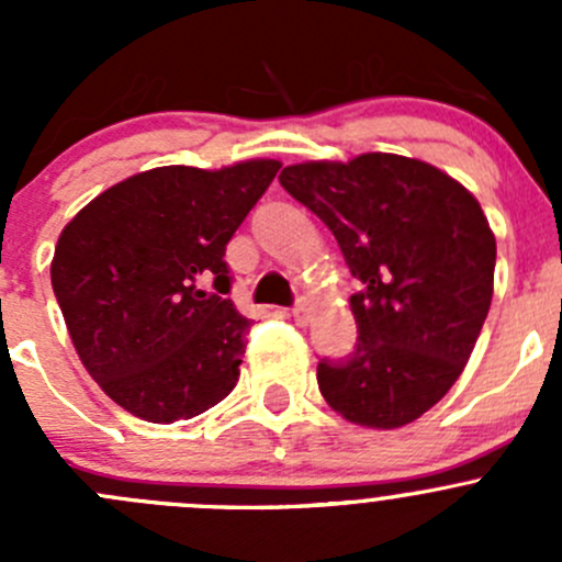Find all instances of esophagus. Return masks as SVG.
<instances>
[{
	"mask_svg": "<svg viewBox=\"0 0 562 562\" xmlns=\"http://www.w3.org/2000/svg\"><path fill=\"white\" fill-rule=\"evenodd\" d=\"M291 317L299 323V326H307V323H310V304L307 302H296V304H293Z\"/></svg>",
	"mask_w": 562,
	"mask_h": 562,
	"instance_id": "1",
	"label": "esophagus"
}]
</instances>
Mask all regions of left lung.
<instances>
[{"mask_svg":"<svg viewBox=\"0 0 562 562\" xmlns=\"http://www.w3.org/2000/svg\"><path fill=\"white\" fill-rule=\"evenodd\" d=\"M280 184L326 223L361 291L359 337L317 361V386L348 422L396 429L457 383L492 302L495 236L449 173L400 155L282 168Z\"/></svg>","mask_w":562,"mask_h":562,"instance_id":"left-lung-1","label":"left lung"}]
</instances>
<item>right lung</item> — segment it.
<instances>
[{
    "label": "right lung",
    "instance_id": "1",
    "mask_svg": "<svg viewBox=\"0 0 562 562\" xmlns=\"http://www.w3.org/2000/svg\"><path fill=\"white\" fill-rule=\"evenodd\" d=\"M277 171V160L151 168L61 231L50 285L67 331L89 375L133 416L173 424L234 391L252 323L223 296L225 247Z\"/></svg>",
    "mask_w": 562,
    "mask_h": 562
}]
</instances>
